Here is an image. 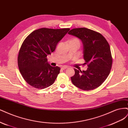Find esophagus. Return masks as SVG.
<instances>
[{"label": "esophagus", "mask_w": 128, "mask_h": 128, "mask_svg": "<svg viewBox=\"0 0 128 128\" xmlns=\"http://www.w3.org/2000/svg\"><path fill=\"white\" fill-rule=\"evenodd\" d=\"M68 68V66H62V67L61 68V69L62 70H65V69H66Z\"/></svg>", "instance_id": "obj_1"}]
</instances>
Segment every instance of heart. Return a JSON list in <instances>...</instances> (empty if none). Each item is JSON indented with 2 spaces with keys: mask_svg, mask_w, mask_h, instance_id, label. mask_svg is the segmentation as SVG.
Masks as SVG:
<instances>
[{
  "mask_svg": "<svg viewBox=\"0 0 128 128\" xmlns=\"http://www.w3.org/2000/svg\"><path fill=\"white\" fill-rule=\"evenodd\" d=\"M69 42H73V43H76L80 45V42L79 39H78L76 38H72L71 39V40H70L69 41Z\"/></svg>",
  "mask_w": 128,
  "mask_h": 128,
  "instance_id": "obj_1",
  "label": "heart"
}]
</instances>
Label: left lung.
<instances>
[{"mask_svg": "<svg viewBox=\"0 0 128 128\" xmlns=\"http://www.w3.org/2000/svg\"><path fill=\"white\" fill-rule=\"evenodd\" d=\"M68 34L80 39L84 46V58L88 66L86 71L74 68L71 77L73 84L80 89L98 88L107 79L112 65V57L108 41L100 34L86 28H76Z\"/></svg>", "mask_w": 128, "mask_h": 128, "instance_id": "1", "label": "left lung"}]
</instances>
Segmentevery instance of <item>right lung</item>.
<instances>
[{
    "label": "right lung",
    "mask_w": 128,
    "mask_h": 128,
    "mask_svg": "<svg viewBox=\"0 0 128 128\" xmlns=\"http://www.w3.org/2000/svg\"><path fill=\"white\" fill-rule=\"evenodd\" d=\"M69 30L68 28H41L31 32L24 40L18 63L20 74L28 84L44 89L54 84L60 68L49 65L47 56L54 52L57 43Z\"/></svg>",
    "instance_id": "obj_1"
}]
</instances>
